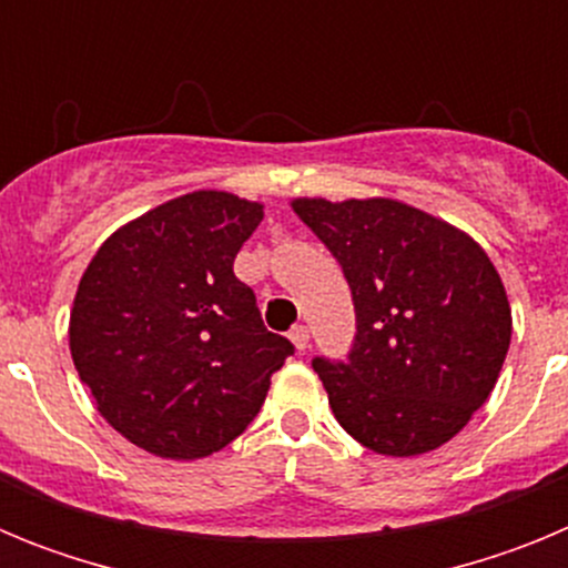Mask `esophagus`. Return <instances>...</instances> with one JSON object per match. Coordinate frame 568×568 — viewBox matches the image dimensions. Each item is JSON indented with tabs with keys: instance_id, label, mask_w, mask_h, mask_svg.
Returning <instances> with one entry per match:
<instances>
[{
	"instance_id": "34e87169",
	"label": "esophagus",
	"mask_w": 568,
	"mask_h": 568,
	"mask_svg": "<svg viewBox=\"0 0 568 568\" xmlns=\"http://www.w3.org/2000/svg\"><path fill=\"white\" fill-rule=\"evenodd\" d=\"M290 341H293L298 353H304V349H310V329L304 327V324H295V327L290 329Z\"/></svg>"
}]
</instances>
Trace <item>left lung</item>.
I'll list each match as a JSON object with an SVG mask.
<instances>
[{
  "label": "left lung",
  "mask_w": 568,
  "mask_h": 568,
  "mask_svg": "<svg viewBox=\"0 0 568 568\" xmlns=\"http://www.w3.org/2000/svg\"><path fill=\"white\" fill-rule=\"evenodd\" d=\"M353 290L346 361L315 358L333 415L389 458L433 453L486 404L511 341L504 281L478 241L395 199H293Z\"/></svg>",
  "instance_id": "8db88e82"
}]
</instances>
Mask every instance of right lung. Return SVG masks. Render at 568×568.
Returning a JSON list of instances; mask_svg holds the SVG:
<instances>
[{"instance_id":"add662e5","label":"right lung","mask_w":568,"mask_h":568,"mask_svg":"<svg viewBox=\"0 0 568 568\" xmlns=\"http://www.w3.org/2000/svg\"><path fill=\"white\" fill-rule=\"evenodd\" d=\"M264 204L179 195L115 230L79 281L70 355L102 418L155 458L195 460L239 438L293 355L233 273Z\"/></svg>"}]
</instances>
